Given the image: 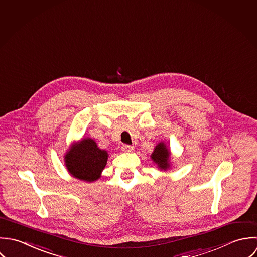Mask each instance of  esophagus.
<instances>
[{
    "label": "esophagus",
    "mask_w": 257,
    "mask_h": 257,
    "mask_svg": "<svg viewBox=\"0 0 257 257\" xmlns=\"http://www.w3.org/2000/svg\"><path fill=\"white\" fill-rule=\"evenodd\" d=\"M133 150V146H131V145H126V144H124L123 146H122V151H124V152H131Z\"/></svg>",
    "instance_id": "1"
}]
</instances>
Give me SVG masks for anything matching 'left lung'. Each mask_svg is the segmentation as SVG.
<instances>
[{
	"label": "left lung",
	"mask_w": 257,
	"mask_h": 257,
	"mask_svg": "<svg viewBox=\"0 0 257 257\" xmlns=\"http://www.w3.org/2000/svg\"><path fill=\"white\" fill-rule=\"evenodd\" d=\"M170 154L171 153L169 149H167L166 144L164 142H161L155 147L154 151L151 154V159L158 165V167L161 170L166 171L167 169L170 168V163H169Z\"/></svg>",
	"instance_id": "obj_1"
}]
</instances>
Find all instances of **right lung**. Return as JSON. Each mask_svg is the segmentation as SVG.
<instances>
[{
  "label": "right lung",
  "instance_id": "right-lung-1",
  "mask_svg": "<svg viewBox=\"0 0 257 257\" xmlns=\"http://www.w3.org/2000/svg\"><path fill=\"white\" fill-rule=\"evenodd\" d=\"M108 153L97 147L91 138H84L73 144L64 156L69 174L79 180L93 182L101 177L106 166Z\"/></svg>",
  "mask_w": 257,
  "mask_h": 257
}]
</instances>
